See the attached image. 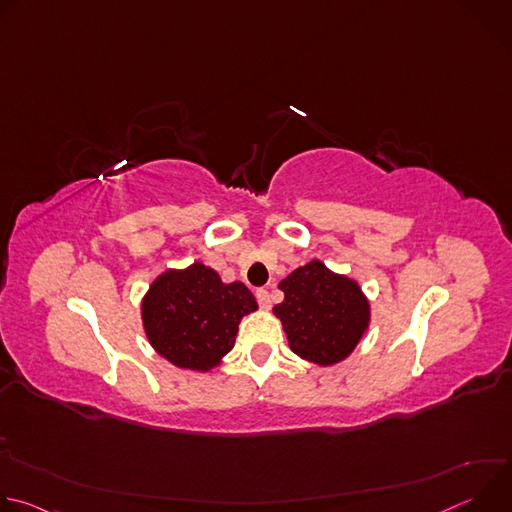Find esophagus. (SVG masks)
I'll list each match as a JSON object with an SVG mask.
<instances>
[{"mask_svg": "<svg viewBox=\"0 0 512 512\" xmlns=\"http://www.w3.org/2000/svg\"><path fill=\"white\" fill-rule=\"evenodd\" d=\"M255 298H257V302H259L261 308H269V306H271V296H269V291H267L265 287L255 289Z\"/></svg>", "mask_w": 512, "mask_h": 512, "instance_id": "esophagus-1", "label": "esophagus"}]
</instances>
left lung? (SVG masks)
I'll return each mask as SVG.
<instances>
[{
	"label": "left lung",
	"instance_id": "1",
	"mask_svg": "<svg viewBox=\"0 0 512 512\" xmlns=\"http://www.w3.org/2000/svg\"><path fill=\"white\" fill-rule=\"evenodd\" d=\"M283 302L273 308L289 348L316 364L346 358L369 326V304L356 281L310 261L281 283Z\"/></svg>",
	"mask_w": 512,
	"mask_h": 512
}]
</instances>
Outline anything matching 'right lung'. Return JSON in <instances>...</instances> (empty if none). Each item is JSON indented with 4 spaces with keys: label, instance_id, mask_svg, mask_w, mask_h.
I'll return each mask as SVG.
<instances>
[{
    "label": "right lung",
    "instance_id": "obj_1",
    "mask_svg": "<svg viewBox=\"0 0 512 512\" xmlns=\"http://www.w3.org/2000/svg\"><path fill=\"white\" fill-rule=\"evenodd\" d=\"M257 310L241 283H223L202 263L166 271L141 304L143 328L152 346L180 369L208 371L235 346L239 322Z\"/></svg>",
    "mask_w": 512,
    "mask_h": 512
}]
</instances>
